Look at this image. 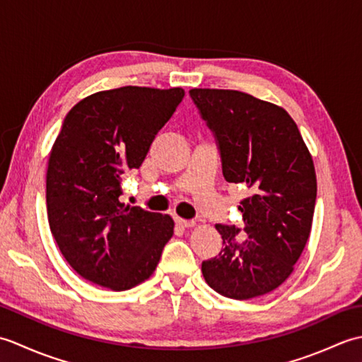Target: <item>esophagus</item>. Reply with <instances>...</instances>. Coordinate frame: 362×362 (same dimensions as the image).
<instances>
[{
    "label": "esophagus",
    "instance_id": "esophagus-1",
    "mask_svg": "<svg viewBox=\"0 0 362 362\" xmlns=\"http://www.w3.org/2000/svg\"><path fill=\"white\" fill-rule=\"evenodd\" d=\"M175 224L180 226L183 228H189V227H194L196 222L194 221H189V219H182V218H175Z\"/></svg>",
    "mask_w": 362,
    "mask_h": 362
}]
</instances>
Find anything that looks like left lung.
<instances>
[{"label":"left lung","instance_id":"8db88e82","mask_svg":"<svg viewBox=\"0 0 362 362\" xmlns=\"http://www.w3.org/2000/svg\"><path fill=\"white\" fill-rule=\"evenodd\" d=\"M189 96L213 132L222 174L249 196L238 206L244 228L216 224L224 247L202 263L209 286L247 300L279 288L308 241L317 182L311 153L281 107L236 90L193 88ZM243 229L245 242L235 235Z\"/></svg>","mask_w":362,"mask_h":362}]
</instances>
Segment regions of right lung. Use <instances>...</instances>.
Masks as SVG:
<instances>
[{
	"label": "right lung",
	"instance_id": "right-lung-1",
	"mask_svg": "<svg viewBox=\"0 0 362 362\" xmlns=\"http://www.w3.org/2000/svg\"><path fill=\"white\" fill-rule=\"evenodd\" d=\"M183 96L129 86L90 95L65 117L49 153L46 209L60 252L86 280L126 291L156 271L174 221L119 202L121 180L141 166Z\"/></svg>",
	"mask_w": 362,
	"mask_h": 362
}]
</instances>
